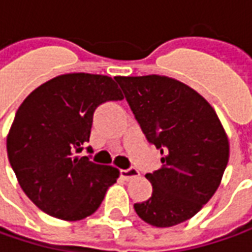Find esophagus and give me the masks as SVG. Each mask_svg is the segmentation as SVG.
Segmentation results:
<instances>
[{
  "label": "esophagus",
  "mask_w": 252,
  "mask_h": 252,
  "mask_svg": "<svg viewBox=\"0 0 252 252\" xmlns=\"http://www.w3.org/2000/svg\"><path fill=\"white\" fill-rule=\"evenodd\" d=\"M120 174H121V177L124 178V180H131V178L138 177L139 176V171L135 169V167H129V169L121 170Z\"/></svg>",
  "instance_id": "obj_1"
}]
</instances>
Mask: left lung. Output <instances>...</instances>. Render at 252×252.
<instances>
[{"label":"left lung","instance_id":"left-lung-1","mask_svg":"<svg viewBox=\"0 0 252 252\" xmlns=\"http://www.w3.org/2000/svg\"><path fill=\"white\" fill-rule=\"evenodd\" d=\"M148 142L163 158L145 177L152 196L135 212L156 227H171L201 211L220 184L229 141L212 106L184 83L167 76H116Z\"/></svg>","mask_w":252,"mask_h":252}]
</instances>
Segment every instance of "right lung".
<instances>
[{
	"label": "right lung",
	"instance_id": "right-lung-1",
	"mask_svg": "<svg viewBox=\"0 0 252 252\" xmlns=\"http://www.w3.org/2000/svg\"><path fill=\"white\" fill-rule=\"evenodd\" d=\"M114 100H123V93L110 76L78 72L43 83L19 106L6 138L8 159L23 192L43 212L85 219L117 181L116 167L79 156L94 110Z\"/></svg>",
	"mask_w": 252,
	"mask_h": 252
}]
</instances>
